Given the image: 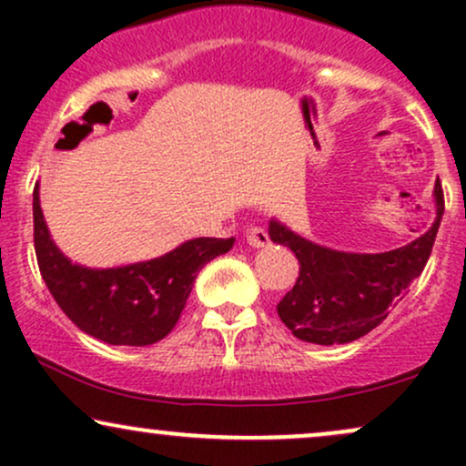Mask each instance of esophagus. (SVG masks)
Returning a JSON list of instances; mask_svg holds the SVG:
<instances>
[{"label":"esophagus","instance_id":"esophagus-1","mask_svg":"<svg viewBox=\"0 0 466 466\" xmlns=\"http://www.w3.org/2000/svg\"><path fill=\"white\" fill-rule=\"evenodd\" d=\"M245 240H248L251 248H267L269 245V234L263 228L249 226L245 229Z\"/></svg>","mask_w":466,"mask_h":466}]
</instances>
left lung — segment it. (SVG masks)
Listing matches in <instances>:
<instances>
[{
    "label": "left lung",
    "instance_id": "left-lung-1",
    "mask_svg": "<svg viewBox=\"0 0 466 466\" xmlns=\"http://www.w3.org/2000/svg\"><path fill=\"white\" fill-rule=\"evenodd\" d=\"M436 221L411 243L381 254H350L302 238L280 221H269V238L285 245L300 263L296 285L278 302V315L298 339L349 344L388 318L390 307L408 293L430 258L445 199L434 188Z\"/></svg>",
    "mask_w": 466,
    "mask_h": 466
}]
</instances>
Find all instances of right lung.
<instances>
[{"mask_svg":"<svg viewBox=\"0 0 466 466\" xmlns=\"http://www.w3.org/2000/svg\"><path fill=\"white\" fill-rule=\"evenodd\" d=\"M39 271L63 313L83 333L114 346H148L177 324L195 278L206 263L232 249L234 238H190L159 258L92 269L72 263L50 237L32 195Z\"/></svg>","mask_w":466,"mask_h":466,"instance_id":"add662e5","label":"right lung"}]
</instances>
